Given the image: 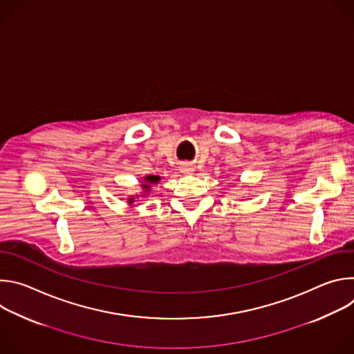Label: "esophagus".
Returning a JSON list of instances; mask_svg holds the SVG:
<instances>
[{"mask_svg":"<svg viewBox=\"0 0 354 354\" xmlns=\"http://www.w3.org/2000/svg\"><path fill=\"white\" fill-rule=\"evenodd\" d=\"M180 169H182L183 174H192L193 172V167L190 164H182Z\"/></svg>","mask_w":354,"mask_h":354,"instance_id":"34e87169","label":"esophagus"}]
</instances>
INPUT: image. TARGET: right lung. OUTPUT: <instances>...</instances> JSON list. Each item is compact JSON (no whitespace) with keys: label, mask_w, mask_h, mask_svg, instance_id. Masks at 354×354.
<instances>
[{"label":"right lung","mask_w":354,"mask_h":354,"mask_svg":"<svg viewBox=\"0 0 354 354\" xmlns=\"http://www.w3.org/2000/svg\"><path fill=\"white\" fill-rule=\"evenodd\" d=\"M145 180H147V182H149V183H157V182L160 180V176H147V178H145ZM142 186H144V189H148V187H149L148 185H142ZM133 201H134V200H133V198H130V203H133Z\"/></svg>","instance_id":"add662e5"}]
</instances>
